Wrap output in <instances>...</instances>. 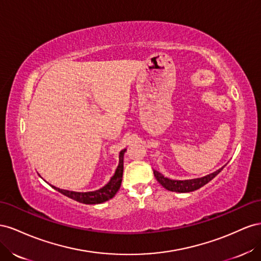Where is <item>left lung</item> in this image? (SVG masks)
<instances>
[{
	"mask_svg": "<svg viewBox=\"0 0 261 261\" xmlns=\"http://www.w3.org/2000/svg\"><path fill=\"white\" fill-rule=\"evenodd\" d=\"M225 166V165H224ZM224 166L218 169L217 172L212 174L206 175L201 178H195V179H187V180H175V179H169L167 177H164L158 170H153L154 176L164 188L169 190V191H175V192H191L195 191L201 187H203L209 181H211L213 178L218 174L221 173V170L224 168Z\"/></svg>",
	"mask_w": 261,
	"mask_h": 261,
	"instance_id": "1",
	"label": "left lung"
}]
</instances>
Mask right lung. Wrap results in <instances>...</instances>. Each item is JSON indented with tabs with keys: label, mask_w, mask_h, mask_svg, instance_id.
<instances>
[{
	"label": "right lung",
	"mask_w": 261,
	"mask_h": 261,
	"mask_svg": "<svg viewBox=\"0 0 261 261\" xmlns=\"http://www.w3.org/2000/svg\"><path fill=\"white\" fill-rule=\"evenodd\" d=\"M125 151H126V148H123V150L119 153V164H118V167L116 169L114 176L110 178V180L108 181L107 185H105L102 188H100L98 190L88 191V192H76V191H70V190L57 188L52 185H50V186L54 189L58 190L59 192H61L62 195L69 197L73 200H75V201H77V202H81V203L98 204V203L106 202V201L115 197L117 191L119 190V188H120V186H121L122 174H123V155H124Z\"/></svg>",
	"instance_id": "right-lung-1"
}]
</instances>
